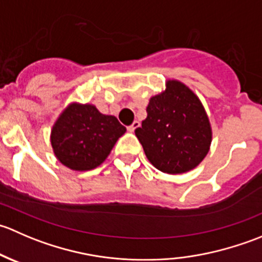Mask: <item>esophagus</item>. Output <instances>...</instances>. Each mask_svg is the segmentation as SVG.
Here are the masks:
<instances>
[{
    "instance_id": "obj_1",
    "label": "esophagus",
    "mask_w": 262,
    "mask_h": 262,
    "mask_svg": "<svg viewBox=\"0 0 262 262\" xmlns=\"http://www.w3.org/2000/svg\"><path fill=\"white\" fill-rule=\"evenodd\" d=\"M139 125H141V123H139V121L138 120H136V121H134V123L133 124H132V125H129L128 126V130L129 132H130V133H133V132L134 130H136V129L137 128H138V126Z\"/></svg>"
}]
</instances>
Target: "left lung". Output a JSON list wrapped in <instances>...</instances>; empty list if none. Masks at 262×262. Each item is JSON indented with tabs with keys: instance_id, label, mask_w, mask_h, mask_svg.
<instances>
[{
	"instance_id": "1",
	"label": "left lung",
	"mask_w": 262,
	"mask_h": 262,
	"mask_svg": "<svg viewBox=\"0 0 262 262\" xmlns=\"http://www.w3.org/2000/svg\"><path fill=\"white\" fill-rule=\"evenodd\" d=\"M136 136L148 161L171 175L196 167L212 143V128L199 97L176 80L166 82L165 91L150 97L147 118Z\"/></svg>"
}]
</instances>
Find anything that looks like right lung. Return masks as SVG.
<instances>
[{
    "label": "right lung",
    "instance_id": "obj_1",
    "mask_svg": "<svg viewBox=\"0 0 262 262\" xmlns=\"http://www.w3.org/2000/svg\"><path fill=\"white\" fill-rule=\"evenodd\" d=\"M125 132L115 116L101 114L91 104L73 102L53 125L50 143L62 165L75 171H89L106 160Z\"/></svg>",
    "mask_w": 262,
    "mask_h": 262
}]
</instances>
